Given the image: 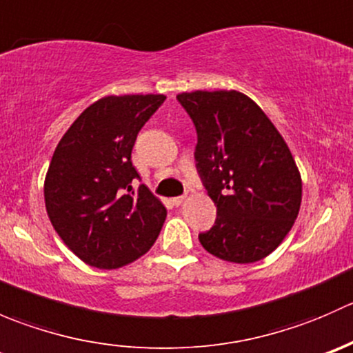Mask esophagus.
<instances>
[{"label":"esophagus","instance_id":"34e87169","mask_svg":"<svg viewBox=\"0 0 353 353\" xmlns=\"http://www.w3.org/2000/svg\"><path fill=\"white\" fill-rule=\"evenodd\" d=\"M184 199H186V196H176V198H172V203L176 206H179V205H183Z\"/></svg>","mask_w":353,"mask_h":353}]
</instances>
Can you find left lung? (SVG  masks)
I'll list each match as a JSON object with an SVG mask.
<instances>
[{"mask_svg": "<svg viewBox=\"0 0 353 353\" xmlns=\"http://www.w3.org/2000/svg\"><path fill=\"white\" fill-rule=\"evenodd\" d=\"M196 128L194 160L216 206L199 243L223 261L254 263L275 251L299 215L302 181L285 140L237 90L177 95Z\"/></svg>", "mask_w": 353, "mask_h": 353, "instance_id": "obj_1", "label": "left lung"}]
</instances>
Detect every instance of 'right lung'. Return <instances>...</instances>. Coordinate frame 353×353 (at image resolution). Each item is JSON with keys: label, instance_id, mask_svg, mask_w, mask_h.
<instances>
[{"label": "right lung", "instance_id": "obj_1", "mask_svg": "<svg viewBox=\"0 0 353 353\" xmlns=\"http://www.w3.org/2000/svg\"><path fill=\"white\" fill-rule=\"evenodd\" d=\"M162 94L109 95L88 105L56 147L44 181L49 220L87 265L114 270L143 256L159 237L165 206L131 162L138 133Z\"/></svg>", "mask_w": 353, "mask_h": 353}]
</instances>
